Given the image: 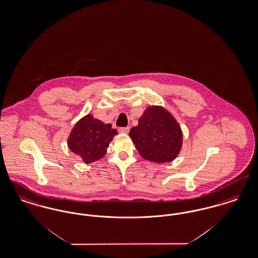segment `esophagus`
<instances>
[{"label":"esophagus","mask_w":258,"mask_h":258,"mask_svg":"<svg viewBox=\"0 0 258 258\" xmlns=\"http://www.w3.org/2000/svg\"><path fill=\"white\" fill-rule=\"evenodd\" d=\"M130 127L128 126H126V127H120L119 128V133L120 134H128L130 133Z\"/></svg>","instance_id":"1"}]
</instances>
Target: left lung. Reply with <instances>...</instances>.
<instances>
[{"mask_svg":"<svg viewBox=\"0 0 258 258\" xmlns=\"http://www.w3.org/2000/svg\"><path fill=\"white\" fill-rule=\"evenodd\" d=\"M140 156L164 163L175 160L183 146V132L174 116L164 107H147L128 134Z\"/></svg>","mask_w":258,"mask_h":258,"instance_id":"obj_1","label":"left lung"}]
</instances>
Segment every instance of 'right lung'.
Returning a JSON list of instances; mask_svg holds the SVG:
<instances>
[{"mask_svg":"<svg viewBox=\"0 0 258 258\" xmlns=\"http://www.w3.org/2000/svg\"><path fill=\"white\" fill-rule=\"evenodd\" d=\"M116 135L117 131L111 127L110 123H104L88 114L75 123L69 135L68 146L85 163H91L104 157Z\"/></svg>","mask_w":258,"mask_h":258,"instance_id":"add662e5","label":"right lung"}]
</instances>
